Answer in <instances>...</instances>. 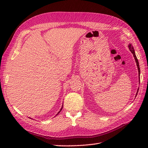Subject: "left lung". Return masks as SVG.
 Returning a JSON list of instances; mask_svg holds the SVG:
<instances>
[{"mask_svg": "<svg viewBox=\"0 0 148 148\" xmlns=\"http://www.w3.org/2000/svg\"><path fill=\"white\" fill-rule=\"evenodd\" d=\"M128 48L130 49V51L132 52V53L133 54V57L134 58H135V60L136 61V65H137V67H138V77H139V82H140V65H139V62H138V59L137 57L136 56V54H135V50H134V48L132 46V44H130L128 45ZM138 90L139 89H138V91H137V92H136V96L138 94Z\"/></svg>", "mask_w": 148, "mask_h": 148, "instance_id": "1", "label": "left lung"}]
</instances>
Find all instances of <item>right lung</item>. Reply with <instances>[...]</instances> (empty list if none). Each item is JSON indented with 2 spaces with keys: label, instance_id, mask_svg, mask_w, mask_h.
I'll return each mask as SVG.
<instances>
[{
  "label": "right lung",
  "instance_id": "add662e5",
  "mask_svg": "<svg viewBox=\"0 0 148 148\" xmlns=\"http://www.w3.org/2000/svg\"><path fill=\"white\" fill-rule=\"evenodd\" d=\"M62 108H63V106H62V108H61V109H60V111H59V112H58V113H57V115H58V114H59V112H60V111H61V110H62Z\"/></svg>",
  "mask_w": 148,
  "mask_h": 148
}]
</instances>
